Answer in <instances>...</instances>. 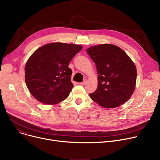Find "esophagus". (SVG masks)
<instances>
[{"label": "esophagus", "instance_id": "1", "mask_svg": "<svg viewBox=\"0 0 160 160\" xmlns=\"http://www.w3.org/2000/svg\"><path fill=\"white\" fill-rule=\"evenodd\" d=\"M86 83H87V80H84L82 82L80 83V85H82V86H84L85 84H86Z\"/></svg>", "mask_w": 160, "mask_h": 160}]
</instances>
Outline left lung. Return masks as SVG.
Here are the masks:
<instances>
[{
	"label": "left lung",
	"mask_w": 160,
	"mask_h": 160,
	"mask_svg": "<svg viewBox=\"0 0 160 160\" xmlns=\"http://www.w3.org/2000/svg\"><path fill=\"white\" fill-rule=\"evenodd\" d=\"M95 63L98 87L91 98L105 108H115L128 100L134 92L137 71L125 52L112 44L94 46L86 50Z\"/></svg>",
	"instance_id": "1"
}]
</instances>
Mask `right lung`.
<instances>
[{
  "label": "right lung",
  "mask_w": 160,
  "mask_h": 160,
  "mask_svg": "<svg viewBox=\"0 0 160 160\" xmlns=\"http://www.w3.org/2000/svg\"><path fill=\"white\" fill-rule=\"evenodd\" d=\"M82 48L55 42L44 45L31 55L25 66V81L35 99L54 105L68 98L73 88L68 66Z\"/></svg>",
  "instance_id": "add662e5"
}]
</instances>
